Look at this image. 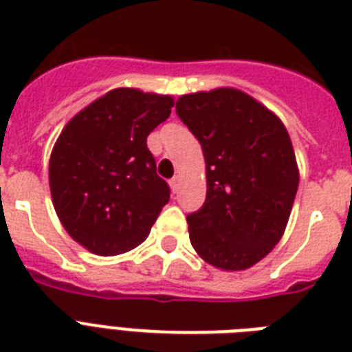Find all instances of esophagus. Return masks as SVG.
I'll list each match as a JSON object with an SVG mask.
<instances>
[{
	"mask_svg": "<svg viewBox=\"0 0 352 352\" xmlns=\"http://www.w3.org/2000/svg\"><path fill=\"white\" fill-rule=\"evenodd\" d=\"M170 186H171V190L177 193V191H179V186H181V177H179V175L173 177V179L170 181Z\"/></svg>",
	"mask_w": 352,
	"mask_h": 352,
	"instance_id": "obj_1",
	"label": "esophagus"
}]
</instances>
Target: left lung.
<instances>
[{
  "mask_svg": "<svg viewBox=\"0 0 352 352\" xmlns=\"http://www.w3.org/2000/svg\"><path fill=\"white\" fill-rule=\"evenodd\" d=\"M177 116L199 139L208 193L188 219L193 250L226 271L248 270L284 233L298 190L289 133L278 117L235 88L182 96Z\"/></svg>",
  "mask_w": 352,
  "mask_h": 352,
  "instance_id": "1",
  "label": "left lung"
}]
</instances>
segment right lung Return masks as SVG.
I'll return each instance as SVG.
<instances>
[{"mask_svg":"<svg viewBox=\"0 0 352 352\" xmlns=\"http://www.w3.org/2000/svg\"><path fill=\"white\" fill-rule=\"evenodd\" d=\"M170 96L117 88L68 122L50 155V193L63 228L96 255L133 250L170 201L146 137L171 113Z\"/></svg>","mask_w":352,"mask_h":352,"instance_id":"add662e5","label":"right lung"}]
</instances>
